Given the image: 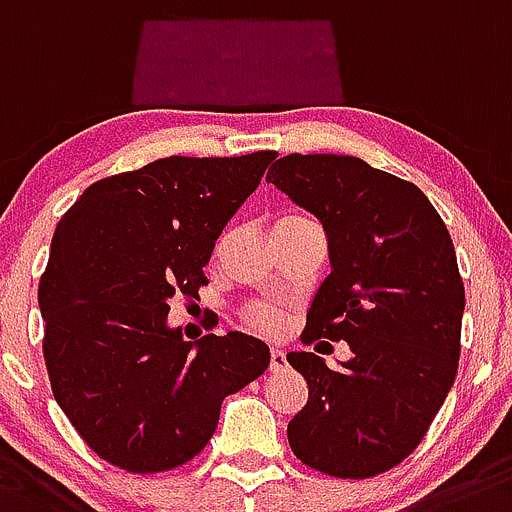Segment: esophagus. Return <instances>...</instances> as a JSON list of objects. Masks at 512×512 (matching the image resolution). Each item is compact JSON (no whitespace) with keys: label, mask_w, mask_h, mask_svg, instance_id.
Masks as SVG:
<instances>
[{"label":"esophagus","mask_w":512,"mask_h":512,"mask_svg":"<svg viewBox=\"0 0 512 512\" xmlns=\"http://www.w3.org/2000/svg\"><path fill=\"white\" fill-rule=\"evenodd\" d=\"M285 365H288V362H285L283 349H273V352H270V372L285 370Z\"/></svg>","instance_id":"1"}]
</instances>
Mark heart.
I'll list each match as a JSON object with an SVG mask.
<instances>
[{
    "label": "heart",
    "instance_id": "1",
    "mask_svg": "<svg viewBox=\"0 0 512 512\" xmlns=\"http://www.w3.org/2000/svg\"><path fill=\"white\" fill-rule=\"evenodd\" d=\"M242 319L257 331H275L280 326V313L273 303H250L242 311Z\"/></svg>",
    "mask_w": 512,
    "mask_h": 512
}]
</instances>
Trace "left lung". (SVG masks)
Returning a JSON list of instances; mask_svg holds the SVG:
<instances>
[{
  "label": "left lung",
  "mask_w": 512,
  "mask_h": 512,
  "mask_svg": "<svg viewBox=\"0 0 512 512\" xmlns=\"http://www.w3.org/2000/svg\"><path fill=\"white\" fill-rule=\"evenodd\" d=\"M324 224L331 273L303 342H347L342 370L313 352L288 362L308 403L288 444L311 469L367 480L411 457L449 395L462 352L464 283L449 229L411 181L352 155H285L267 170Z\"/></svg>",
  "instance_id": "8db88e82"
}]
</instances>
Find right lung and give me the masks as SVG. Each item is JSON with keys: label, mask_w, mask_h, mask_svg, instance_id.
<instances>
[{"label": "right lung", "mask_w": 512, "mask_h": 512, "mask_svg": "<svg viewBox=\"0 0 512 512\" xmlns=\"http://www.w3.org/2000/svg\"><path fill=\"white\" fill-rule=\"evenodd\" d=\"M273 150L160 158L91 183L63 214L38 288L55 400L104 462L137 474L193 459L222 400L262 375L270 349L229 331L183 342L173 298H199L227 222Z\"/></svg>", "instance_id": "right-lung-1"}]
</instances>
